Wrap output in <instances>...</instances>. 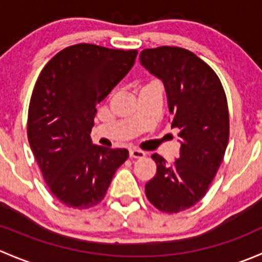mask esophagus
Segmentation results:
<instances>
[{
  "instance_id": "obj_1",
  "label": "esophagus",
  "mask_w": 262,
  "mask_h": 262,
  "mask_svg": "<svg viewBox=\"0 0 262 262\" xmlns=\"http://www.w3.org/2000/svg\"><path fill=\"white\" fill-rule=\"evenodd\" d=\"M129 155H130L132 158H143L146 156V152L142 149H138V148H132L129 150Z\"/></svg>"
}]
</instances>
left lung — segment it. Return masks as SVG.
Masks as SVG:
<instances>
[{
  "mask_svg": "<svg viewBox=\"0 0 262 262\" xmlns=\"http://www.w3.org/2000/svg\"><path fill=\"white\" fill-rule=\"evenodd\" d=\"M141 63L163 82L171 128L181 139L180 157L167 165L155 153V178L146 184L150 204L168 214L189 209L207 194L229 138L226 92L212 68L190 50L158 47L141 52Z\"/></svg>",
  "mask_w": 262,
  "mask_h": 262,
  "instance_id": "1",
  "label": "left lung"
}]
</instances>
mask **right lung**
Masks as SVG:
<instances>
[{"instance_id": "1", "label": "right lung", "mask_w": 262, "mask_h": 262, "mask_svg": "<svg viewBox=\"0 0 262 262\" xmlns=\"http://www.w3.org/2000/svg\"><path fill=\"white\" fill-rule=\"evenodd\" d=\"M137 52L76 44L41 70L28 114V139L44 181L62 204L89 209L104 199L128 158L125 148L92 144L100 104L133 67Z\"/></svg>"}]
</instances>
